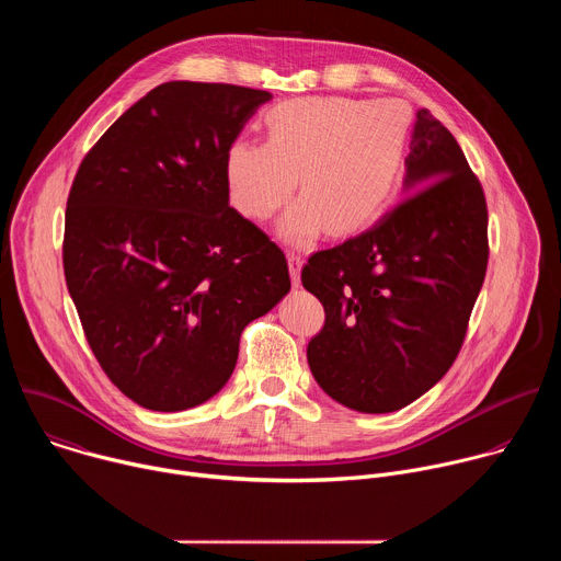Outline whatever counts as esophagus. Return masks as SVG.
<instances>
[{"label":"esophagus","mask_w":561,"mask_h":561,"mask_svg":"<svg viewBox=\"0 0 561 561\" xmlns=\"http://www.w3.org/2000/svg\"><path fill=\"white\" fill-rule=\"evenodd\" d=\"M301 255L295 253V251H288V271H290V279H293V286H299V271H301Z\"/></svg>","instance_id":"34e87169"}]
</instances>
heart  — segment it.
I'll return each instance as SVG.
<instances>
[{"label": "heart", "instance_id": "b5f03b06", "mask_svg": "<svg viewBox=\"0 0 561 561\" xmlns=\"http://www.w3.org/2000/svg\"><path fill=\"white\" fill-rule=\"evenodd\" d=\"M266 141L234 139L226 152L232 206L268 219L297 188L279 230L297 244L327 226L353 234L390 204L402 178L413 117L397 100L297 98L273 106Z\"/></svg>", "mask_w": 561, "mask_h": 561}]
</instances>
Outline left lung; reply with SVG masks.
<instances>
[{"label": "left lung", "mask_w": 561, "mask_h": 561, "mask_svg": "<svg viewBox=\"0 0 561 561\" xmlns=\"http://www.w3.org/2000/svg\"><path fill=\"white\" fill-rule=\"evenodd\" d=\"M404 199L301 268L324 306L306 348L317 383L359 413H392L457 359L489 266V208L450 130L417 111Z\"/></svg>", "instance_id": "left-lung-1"}]
</instances>
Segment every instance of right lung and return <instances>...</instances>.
Wrapping results in <instances>:
<instances>
[{"mask_svg":"<svg viewBox=\"0 0 561 561\" xmlns=\"http://www.w3.org/2000/svg\"><path fill=\"white\" fill-rule=\"evenodd\" d=\"M268 100L234 84L157 87L72 180L66 286L102 370L148 411L219 392L244 329L290 290L284 251L228 206L226 152Z\"/></svg>","mask_w":561,"mask_h":561,"instance_id":"1","label":"right lung"}]
</instances>
